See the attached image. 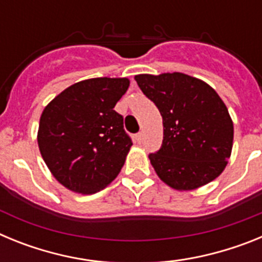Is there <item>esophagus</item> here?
I'll return each instance as SVG.
<instances>
[{"instance_id": "obj_1", "label": "esophagus", "mask_w": 262, "mask_h": 262, "mask_svg": "<svg viewBox=\"0 0 262 262\" xmlns=\"http://www.w3.org/2000/svg\"><path fill=\"white\" fill-rule=\"evenodd\" d=\"M135 139H136V142H138L139 144H140V143L143 142V139H144V134H143V133H139V134H136Z\"/></svg>"}]
</instances>
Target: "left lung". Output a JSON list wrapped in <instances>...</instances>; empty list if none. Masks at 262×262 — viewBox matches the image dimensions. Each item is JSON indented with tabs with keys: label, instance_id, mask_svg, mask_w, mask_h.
Instances as JSON below:
<instances>
[{
	"label": "left lung",
	"instance_id": "1",
	"mask_svg": "<svg viewBox=\"0 0 262 262\" xmlns=\"http://www.w3.org/2000/svg\"><path fill=\"white\" fill-rule=\"evenodd\" d=\"M135 80L163 117V144L149 155L157 176L176 190H194L215 180L233 142L232 119L221 97L205 81L180 72Z\"/></svg>",
	"mask_w": 262,
	"mask_h": 262
}]
</instances>
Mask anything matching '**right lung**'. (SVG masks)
I'll use <instances>...</instances> for the list:
<instances>
[{
    "instance_id": "1",
    "label": "right lung",
    "mask_w": 262,
    "mask_h": 262,
    "mask_svg": "<svg viewBox=\"0 0 262 262\" xmlns=\"http://www.w3.org/2000/svg\"><path fill=\"white\" fill-rule=\"evenodd\" d=\"M128 86V78L80 81L62 90L41 113V157L69 190L97 193L119 174L133 142L114 107Z\"/></svg>"
}]
</instances>
